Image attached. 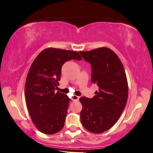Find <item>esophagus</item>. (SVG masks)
<instances>
[{"label":"esophagus","instance_id":"obj_1","mask_svg":"<svg viewBox=\"0 0 153 153\" xmlns=\"http://www.w3.org/2000/svg\"><path fill=\"white\" fill-rule=\"evenodd\" d=\"M79 98H80V97L76 96V95H73L72 97H71V100H72L73 101H77V100H79Z\"/></svg>","mask_w":153,"mask_h":153}]
</instances>
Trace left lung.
I'll use <instances>...</instances> for the list:
<instances>
[{
	"label": "left lung",
	"instance_id": "1",
	"mask_svg": "<svg viewBox=\"0 0 153 153\" xmlns=\"http://www.w3.org/2000/svg\"><path fill=\"white\" fill-rule=\"evenodd\" d=\"M79 53L90 63L91 80L99 87L92 98H80L81 123L90 132L103 133L117 123L126 104L128 88L124 68L117 54L107 47Z\"/></svg>",
	"mask_w": 153,
	"mask_h": 153
}]
</instances>
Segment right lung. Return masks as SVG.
I'll list each match as a JSON object with an SVG mask.
<instances>
[{
    "label": "right lung",
    "mask_w": 153,
    "mask_h": 153,
    "mask_svg": "<svg viewBox=\"0 0 153 153\" xmlns=\"http://www.w3.org/2000/svg\"><path fill=\"white\" fill-rule=\"evenodd\" d=\"M72 59H82L76 51L48 48L39 53L29 70L25 89L27 107L36 128L45 134L56 133L64 126L70 98L55 90L62 65Z\"/></svg>",
    "instance_id": "1"
}]
</instances>
